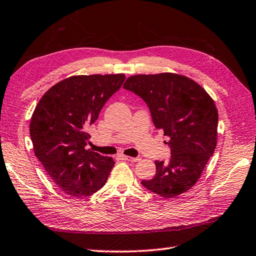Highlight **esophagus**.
<instances>
[{"label": "esophagus", "instance_id": "34e87169", "mask_svg": "<svg viewBox=\"0 0 256 256\" xmlns=\"http://www.w3.org/2000/svg\"><path fill=\"white\" fill-rule=\"evenodd\" d=\"M124 160H127V161H129V162H137V161H139V160H140V158H139V157H136V158H134V157H128V156H124Z\"/></svg>", "mask_w": 256, "mask_h": 256}]
</instances>
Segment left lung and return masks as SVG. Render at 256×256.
<instances>
[{"label": "left lung", "instance_id": "left-lung-1", "mask_svg": "<svg viewBox=\"0 0 256 256\" xmlns=\"http://www.w3.org/2000/svg\"><path fill=\"white\" fill-rule=\"evenodd\" d=\"M124 88L147 104L154 127L170 138V159L154 161L156 174L142 184L154 194L174 198L199 180L214 152L218 110L214 102L194 80L162 72L129 77Z\"/></svg>", "mask_w": 256, "mask_h": 256}]
</instances>
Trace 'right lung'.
I'll return each instance as SVG.
<instances>
[{
  "instance_id": "add662e5",
  "label": "right lung",
  "mask_w": 256,
  "mask_h": 256,
  "mask_svg": "<svg viewBox=\"0 0 256 256\" xmlns=\"http://www.w3.org/2000/svg\"><path fill=\"white\" fill-rule=\"evenodd\" d=\"M124 78L72 76L50 88L36 106L30 124L34 152L65 194L88 196L105 186L114 161L86 149L88 129Z\"/></svg>"
}]
</instances>
